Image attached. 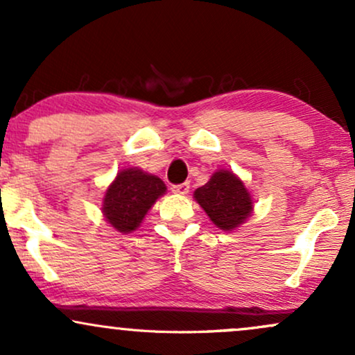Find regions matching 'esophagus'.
Here are the masks:
<instances>
[{"mask_svg":"<svg viewBox=\"0 0 355 355\" xmlns=\"http://www.w3.org/2000/svg\"><path fill=\"white\" fill-rule=\"evenodd\" d=\"M190 190V183L185 182V183H180V185H172V191L177 195H187Z\"/></svg>","mask_w":355,"mask_h":355,"instance_id":"obj_1","label":"esophagus"}]
</instances>
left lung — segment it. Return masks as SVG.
<instances>
[{
	"label": "left lung",
	"mask_w": 355,
	"mask_h": 355,
	"mask_svg": "<svg viewBox=\"0 0 355 355\" xmlns=\"http://www.w3.org/2000/svg\"><path fill=\"white\" fill-rule=\"evenodd\" d=\"M193 200L217 229L225 232L242 227L254 214V198L245 183L225 168L215 170L210 180L193 191Z\"/></svg>",
	"instance_id": "obj_1"
}]
</instances>
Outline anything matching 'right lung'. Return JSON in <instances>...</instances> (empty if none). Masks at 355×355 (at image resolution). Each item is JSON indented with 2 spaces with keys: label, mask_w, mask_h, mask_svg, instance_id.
Listing matches in <instances>:
<instances>
[{
  "label": "right lung",
  "mask_w": 355,
  "mask_h": 355,
  "mask_svg": "<svg viewBox=\"0 0 355 355\" xmlns=\"http://www.w3.org/2000/svg\"><path fill=\"white\" fill-rule=\"evenodd\" d=\"M165 193L166 185L157 175L144 172L138 166L121 168L105 190L101 214L116 232L132 234Z\"/></svg>",
  "instance_id": "obj_1"
}]
</instances>
